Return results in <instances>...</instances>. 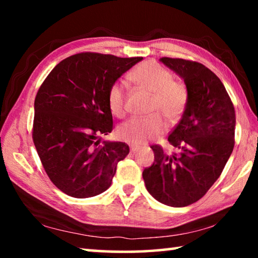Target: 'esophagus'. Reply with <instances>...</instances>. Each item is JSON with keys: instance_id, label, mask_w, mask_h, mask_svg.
<instances>
[{"instance_id": "obj_1", "label": "esophagus", "mask_w": 258, "mask_h": 258, "mask_svg": "<svg viewBox=\"0 0 258 258\" xmlns=\"http://www.w3.org/2000/svg\"><path fill=\"white\" fill-rule=\"evenodd\" d=\"M130 150H131V152H137V151H139L140 150V147H138V146H131L130 147Z\"/></svg>"}]
</instances>
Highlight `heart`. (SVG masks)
I'll return each mask as SVG.
<instances>
[{
	"instance_id": "obj_1",
	"label": "heart",
	"mask_w": 258,
	"mask_h": 258,
	"mask_svg": "<svg viewBox=\"0 0 258 258\" xmlns=\"http://www.w3.org/2000/svg\"><path fill=\"white\" fill-rule=\"evenodd\" d=\"M128 80L140 89L151 93L148 113L142 118H131L117 128V137L131 145H143L165 131V117L169 124L180 119L189 100V92L182 82L173 80V74L155 61H145L130 73ZM109 110L113 116L126 115V91L123 83L115 82L107 93Z\"/></svg>"
}]
</instances>
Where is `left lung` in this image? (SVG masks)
Masks as SVG:
<instances>
[{
    "instance_id": "obj_1",
    "label": "left lung",
    "mask_w": 258,
    "mask_h": 258,
    "mask_svg": "<svg viewBox=\"0 0 258 258\" xmlns=\"http://www.w3.org/2000/svg\"><path fill=\"white\" fill-rule=\"evenodd\" d=\"M160 61L183 78L189 100L168 135L176 151L151 146L155 161L142 176L155 199L184 207L203 198L223 172L234 147L235 111L223 83L203 63L167 56Z\"/></svg>"
}]
</instances>
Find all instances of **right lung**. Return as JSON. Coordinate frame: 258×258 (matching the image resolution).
<instances>
[{"instance_id": "right-lung-1", "label": "right lung", "mask_w": 258, "mask_h": 258, "mask_svg": "<svg viewBox=\"0 0 258 258\" xmlns=\"http://www.w3.org/2000/svg\"><path fill=\"white\" fill-rule=\"evenodd\" d=\"M142 56L82 52L56 64L37 91L33 141L51 182L74 198H89L111 184L125 142L100 141L110 133L108 89Z\"/></svg>"}]
</instances>
